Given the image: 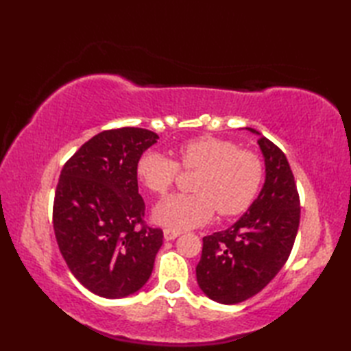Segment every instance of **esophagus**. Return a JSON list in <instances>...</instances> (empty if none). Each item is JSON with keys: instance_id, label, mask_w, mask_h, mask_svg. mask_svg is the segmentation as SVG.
I'll list each match as a JSON object with an SVG mask.
<instances>
[{"instance_id": "34e87169", "label": "esophagus", "mask_w": 351, "mask_h": 351, "mask_svg": "<svg viewBox=\"0 0 351 351\" xmlns=\"http://www.w3.org/2000/svg\"><path fill=\"white\" fill-rule=\"evenodd\" d=\"M181 235V230H178V229H164V238H166L167 241H170V240H175V238H178Z\"/></svg>"}]
</instances>
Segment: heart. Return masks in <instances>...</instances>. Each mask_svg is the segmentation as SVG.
I'll return each instance as SVG.
<instances>
[{
    "instance_id": "obj_1",
    "label": "heart",
    "mask_w": 351,
    "mask_h": 351,
    "mask_svg": "<svg viewBox=\"0 0 351 351\" xmlns=\"http://www.w3.org/2000/svg\"><path fill=\"white\" fill-rule=\"evenodd\" d=\"M184 169L200 170L193 189L175 193L155 206L154 219L162 226L184 230L205 225L215 210L221 215L244 213L256 199L264 178L263 161L234 141L204 136L185 141L176 151ZM158 151H147L137 162V178L145 187L164 195L180 173V166Z\"/></svg>"
}]
</instances>
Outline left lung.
<instances>
[{
	"mask_svg": "<svg viewBox=\"0 0 351 351\" xmlns=\"http://www.w3.org/2000/svg\"><path fill=\"white\" fill-rule=\"evenodd\" d=\"M256 134L264 156L265 182L232 226L204 237L202 256L196 267L199 288L211 300L235 304L265 288L294 245L300 223V200L285 154Z\"/></svg>",
	"mask_w": 351,
	"mask_h": 351,
	"instance_id": "8db88e82",
	"label": "left lung"
}]
</instances>
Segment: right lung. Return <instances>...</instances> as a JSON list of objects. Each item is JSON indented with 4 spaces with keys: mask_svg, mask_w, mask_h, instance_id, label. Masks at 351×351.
I'll use <instances>...</instances> for the list:
<instances>
[{
    "mask_svg": "<svg viewBox=\"0 0 351 351\" xmlns=\"http://www.w3.org/2000/svg\"><path fill=\"white\" fill-rule=\"evenodd\" d=\"M158 138L132 126L102 131L60 173L52 210L58 249L75 279L96 295L128 297L152 274L162 230L143 226L137 162Z\"/></svg>",
    "mask_w": 351,
    "mask_h": 351,
    "instance_id": "obj_1",
    "label": "right lung"
}]
</instances>
